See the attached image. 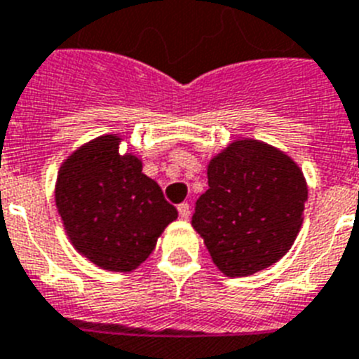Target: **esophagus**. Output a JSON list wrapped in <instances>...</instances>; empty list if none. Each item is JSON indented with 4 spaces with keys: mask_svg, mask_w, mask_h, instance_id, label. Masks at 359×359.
I'll return each instance as SVG.
<instances>
[{
    "mask_svg": "<svg viewBox=\"0 0 359 359\" xmlns=\"http://www.w3.org/2000/svg\"><path fill=\"white\" fill-rule=\"evenodd\" d=\"M179 217L182 218V220H188L189 218V204L188 202H182V204H179Z\"/></svg>",
    "mask_w": 359,
    "mask_h": 359,
    "instance_id": "1",
    "label": "esophagus"
}]
</instances>
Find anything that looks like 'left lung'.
Segmentation results:
<instances>
[{"instance_id":"8db88e82","label":"left lung","mask_w":359,"mask_h":359,"mask_svg":"<svg viewBox=\"0 0 359 359\" xmlns=\"http://www.w3.org/2000/svg\"><path fill=\"white\" fill-rule=\"evenodd\" d=\"M208 186L191 226L226 276L266 269L294 244L307 182L289 155L266 142L238 139L210 161Z\"/></svg>"}]
</instances>
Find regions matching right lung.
Returning <instances> with one entry per match:
<instances>
[{"label": "right lung", "mask_w": 359, "mask_h": 359, "mask_svg": "<svg viewBox=\"0 0 359 359\" xmlns=\"http://www.w3.org/2000/svg\"><path fill=\"white\" fill-rule=\"evenodd\" d=\"M119 135H101L77 148L61 164L55 205L72 245L106 271L128 273L155 249L177 218L142 162L119 154Z\"/></svg>", "instance_id": "right-lung-1"}]
</instances>
